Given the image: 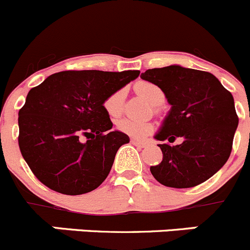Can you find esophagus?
Masks as SVG:
<instances>
[{
    "instance_id": "esophagus-1",
    "label": "esophagus",
    "mask_w": 250,
    "mask_h": 250,
    "mask_svg": "<svg viewBox=\"0 0 250 250\" xmlns=\"http://www.w3.org/2000/svg\"><path fill=\"white\" fill-rule=\"evenodd\" d=\"M130 143H132L133 146H139V148H144V146H146V143H144V142L142 141H138V139H130Z\"/></svg>"
}]
</instances>
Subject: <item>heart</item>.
I'll return each instance as SVG.
<instances>
[{"mask_svg":"<svg viewBox=\"0 0 250 250\" xmlns=\"http://www.w3.org/2000/svg\"><path fill=\"white\" fill-rule=\"evenodd\" d=\"M137 91L141 93L146 100H148L153 104H160L164 102L165 95L159 86L151 83H139L137 85ZM125 91V88H120L112 92L104 101V108L109 117H117L123 109ZM116 127L122 133L134 138H144L154 130V125L150 122L132 120V118H122L116 122Z\"/></svg>","mask_w":250,"mask_h":250,"instance_id":"heart-1","label":"heart"}]
</instances>
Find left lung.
Wrapping results in <instances>:
<instances>
[{
  "label": "left lung",
  "mask_w": 250,
  "mask_h": 250,
  "mask_svg": "<svg viewBox=\"0 0 250 250\" xmlns=\"http://www.w3.org/2000/svg\"><path fill=\"white\" fill-rule=\"evenodd\" d=\"M143 80L159 86L171 109L155 134L163 151L150 172L162 185L188 188L208 180L228 160L238 127L232 93L211 72L179 65L149 69ZM176 138L183 142L171 146Z\"/></svg>",
  "instance_id": "1"
}]
</instances>
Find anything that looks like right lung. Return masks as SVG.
I'll use <instances>...</instances> for the list:
<instances>
[{
    "label": "right lung",
    "instance_id": "right-lung-1",
    "mask_svg": "<svg viewBox=\"0 0 250 250\" xmlns=\"http://www.w3.org/2000/svg\"><path fill=\"white\" fill-rule=\"evenodd\" d=\"M139 72L67 70L30 88L18 112V144L42 184L83 195L104 183L120 146L129 142L120 130L109 132L113 125L104 101Z\"/></svg>",
    "mask_w": 250,
    "mask_h": 250
}]
</instances>
